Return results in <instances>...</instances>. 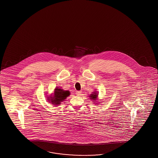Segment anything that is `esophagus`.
Instances as JSON below:
<instances>
[{
    "mask_svg": "<svg viewBox=\"0 0 158 158\" xmlns=\"http://www.w3.org/2000/svg\"><path fill=\"white\" fill-rule=\"evenodd\" d=\"M81 93H82V92L81 91H78L76 92V94L77 96H80V95H81Z\"/></svg>",
    "mask_w": 158,
    "mask_h": 158,
    "instance_id": "34e87169",
    "label": "esophagus"
}]
</instances>
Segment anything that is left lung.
Listing matches in <instances>:
<instances>
[{
  "instance_id": "1",
  "label": "left lung",
  "mask_w": 158,
  "mask_h": 158,
  "mask_svg": "<svg viewBox=\"0 0 158 158\" xmlns=\"http://www.w3.org/2000/svg\"><path fill=\"white\" fill-rule=\"evenodd\" d=\"M98 94H99V92L94 91V92H93V93H91L90 95H89V97L90 98V99L91 100L92 102H93L95 104H99L98 103H97V102L98 97Z\"/></svg>"
}]
</instances>
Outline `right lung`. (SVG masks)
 <instances>
[{"instance_id":"1","label":"right lung","mask_w":158,"mask_h":158,"mask_svg":"<svg viewBox=\"0 0 158 158\" xmlns=\"http://www.w3.org/2000/svg\"><path fill=\"white\" fill-rule=\"evenodd\" d=\"M70 91L64 90L61 87H56L54 89V93L50 96H47V101L54 106H59L70 95Z\"/></svg>"}]
</instances>
